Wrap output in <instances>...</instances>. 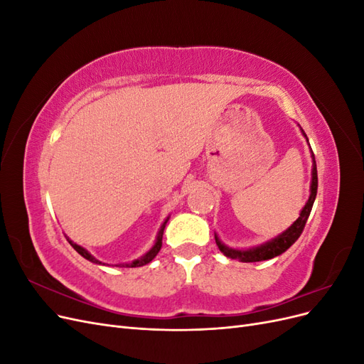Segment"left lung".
Instances as JSON below:
<instances>
[{
	"instance_id": "8db88e82",
	"label": "left lung",
	"mask_w": 364,
	"mask_h": 364,
	"mask_svg": "<svg viewBox=\"0 0 364 364\" xmlns=\"http://www.w3.org/2000/svg\"><path fill=\"white\" fill-rule=\"evenodd\" d=\"M302 135L306 138L305 132L301 129ZM308 141V138H306ZM311 158H313V170H311V185H310V197H308V200L305 203V206L302 208V211L299 214V218L296 220V222L287 229L284 230V232L278 237H274L273 240L267 241V243H264L261 246L257 247H252V249H246V250H240V249H232V247H228L226 245H223L220 238L215 235V243L218 246V249L222 250L228 258H232V259H240L241 262H257V261H266V259H272L274 257L281 255L285 250H287L294 241L301 237L302 230L305 228V223L308 217H310L311 213V208L313 203L316 200V194H317V168H316V159L314 155L311 151Z\"/></svg>"
}]
</instances>
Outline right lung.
<instances>
[{
  "mask_svg": "<svg viewBox=\"0 0 364 364\" xmlns=\"http://www.w3.org/2000/svg\"><path fill=\"white\" fill-rule=\"evenodd\" d=\"M167 222H168V217H167V220H165V222L162 223V226H161V229H159L155 245H153V247L146 253V255H142L141 258H138V259H135V261H132V262L117 264V267H141V266H146V264H149L153 258H155V257L158 255V252H159L161 247H162V235H164V229H165V225H167ZM67 240L70 241V245L74 247V250L79 252L83 258H86L87 261H91V262H95V264H103L102 261L95 259V258L91 255V253L87 252L85 247H82V246H79V245H75L74 241H71L70 238H67ZM103 266H105V264H103Z\"/></svg>",
  "mask_w": 364,
  "mask_h": 364,
  "instance_id": "add662e5",
  "label": "right lung"
}]
</instances>
